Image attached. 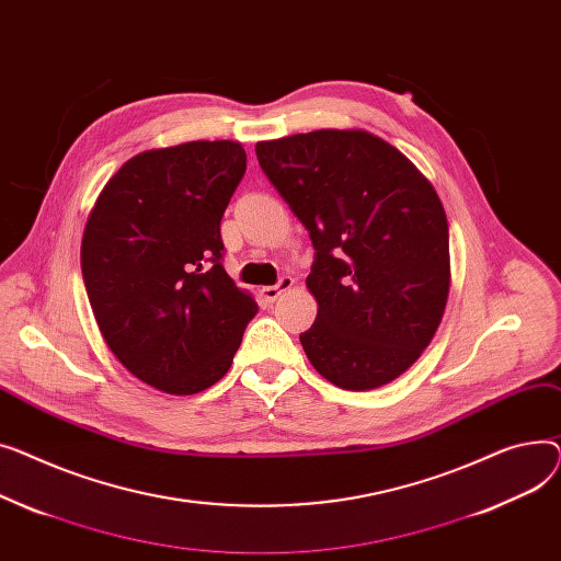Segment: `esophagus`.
Wrapping results in <instances>:
<instances>
[{"label":"esophagus","instance_id":"esophagus-1","mask_svg":"<svg viewBox=\"0 0 561 561\" xmlns=\"http://www.w3.org/2000/svg\"><path fill=\"white\" fill-rule=\"evenodd\" d=\"M291 285H294V278H289V276H283L280 280H278V285H270V287H262L260 289V294H262V299L265 301H270V304H274L278 296L283 294V291H287V289H291Z\"/></svg>","mask_w":561,"mask_h":561}]
</instances>
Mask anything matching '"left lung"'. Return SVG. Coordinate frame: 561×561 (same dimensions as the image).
<instances>
[{"instance_id":"8db88e82","label":"left lung","mask_w":561,"mask_h":561,"mask_svg":"<svg viewBox=\"0 0 561 561\" xmlns=\"http://www.w3.org/2000/svg\"><path fill=\"white\" fill-rule=\"evenodd\" d=\"M255 156L317 251L306 285L319 310L301 333L310 365L348 391L397 380L433 342L450 291L437 190L362 128L265 140Z\"/></svg>"}]
</instances>
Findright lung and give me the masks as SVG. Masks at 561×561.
<instances>
[{
    "label": "right lung",
    "instance_id": "right-lung-1",
    "mask_svg": "<svg viewBox=\"0 0 561 561\" xmlns=\"http://www.w3.org/2000/svg\"><path fill=\"white\" fill-rule=\"evenodd\" d=\"M247 170L233 140H194L126 160L96 196L81 272L108 348L174 397L233 365L257 304L221 265V215Z\"/></svg>",
    "mask_w": 561,
    "mask_h": 561
}]
</instances>
